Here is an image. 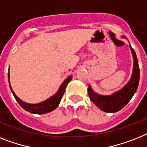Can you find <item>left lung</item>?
I'll list each match as a JSON object with an SVG mask.
<instances>
[{
  "label": "left lung",
  "instance_id": "obj_1",
  "mask_svg": "<svg viewBox=\"0 0 147 147\" xmlns=\"http://www.w3.org/2000/svg\"><path fill=\"white\" fill-rule=\"evenodd\" d=\"M121 38L127 39L125 36H122ZM130 49L131 51L134 59L133 71L131 79L123 88L110 95H101L95 92L90 84L88 86V92L90 100L103 112L111 113L121 110L131 100L134 94L137 91L140 80L139 65L135 51L131 45Z\"/></svg>",
  "mask_w": 147,
  "mask_h": 147
}]
</instances>
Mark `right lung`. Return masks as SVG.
<instances>
[{"label": "right lung", "mask_w": 147, "mask_h": 147, "mask_svg": "<svg viewBox=\"0 0 147 147\" xmlns=\"http://www.w3.org/2000/svg\"><path fill=\"white\" fill-rule=\"evenodd\" d=\"M72 78V76H70L65 79V81L63 82V84L60 85L59 90H57V92L51 96L50 98H48L46 100L40 102L39 103H35V104H32V103H28L22 101V100H20L14 91L13 90L10 85V82H9V72H8V79H9V84L10 90H11L12 94H13L14 97L18 102V103L22 107V109H24L25 110L28 111L31 113H34V114H45V113H50L51 111L54 110L55 109L58 107V105L59 104V102L61 100L63 95L65 92V88L67 84H69V82H70Z\"/></svg>", "instance_id": "1"}]
</instances>
